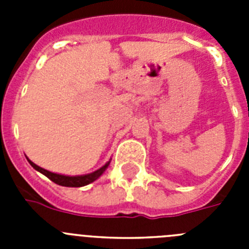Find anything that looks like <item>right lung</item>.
<instances>
[{
    "instance_id": "right-lung-1",
    "label": "right lung",
    "mask_w": 249,
    "mask_h": 249,
    "mask_svg": "<svg viewBox=\"0 0 249 249\" xmlns=\"http://www.w3.org/2000/svg\"><path fill=\"white\" fill-rule=\"evenodd\" d=\"M27 160L30 162V164L34 167L36 171L41 172L42 175H45L46 177L50 178L51 181L54 182L56 184H59V186H65V187H83V186H87V184L92 183L93 181H96L103 172H105L107 167H108L109 162L108 160L105 166L101 167L100 169L97 171H94V172L89 173V175H83V176H65V175H58V173H53V172H50L47 169L45 168H41L39 166L35 164L32 160H30L27 158Z\"/></svg>"
}]
</instances>
